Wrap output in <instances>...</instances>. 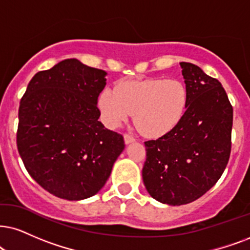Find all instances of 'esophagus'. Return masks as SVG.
Here are the masks:
<instances>
[{"label": "esophagus", "instance_id": "34e87169", "mask_svg": "<svg viewBox=\"0 0 250 250\" xmlns=\"http://www.w3.org/2000/svg\"><path fill=\"white\" fill-rule=\"evenodd\" d=\"M132 142H135V138L132 137L131 135L125 134V144H129V143H132Z\"/></svg>", "mask_w": 250, "mask_h": 250}]
</instances>
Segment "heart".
Wrapping results in <instances>:
<instances>
[{"label": "heart", "instance_id": "heart-1", "mask_svg": "<svg viewBox=\"0 0 250 250\" xmlns=\"http://www.w3.org/2000/svg\"><path fill=\"white\" fill-rule=\"evenodd\" d=\"M188 105L187 86L179 80L135 81L122 83L100 94L99 107L109 127H118L135 114L136 128L146 137H159L172 130Z\"/></svg>", "mask_w": 250, "mask_h": 250}]
</instances>
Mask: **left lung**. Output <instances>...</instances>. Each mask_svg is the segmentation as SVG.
I'll list each match as a JSON object with an SVG mask.
<instances>
[{"label":"left lung","instance_id":"8db88e82","mask_svg":"<svg viewBox=\"0 0 250 250\" xmlns=\"http://www.w3.org/2000/svg\"><path fill=\"white\" fill-rule=\"evenodd\" d=\"M188 105L172 130L146 147L142 175L154 200L182 205L212 188L225 170L232 146L233 107L216 78L197 65L180 63Z\"/></svg>","mask_w":250,"mask_h":250}]
</instances>
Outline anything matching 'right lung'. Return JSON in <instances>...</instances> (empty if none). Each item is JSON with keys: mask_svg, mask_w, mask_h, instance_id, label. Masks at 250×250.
Instances as JSON below:
<instances>
[{"mask_svg": "<svg viewBox=\"0 0 250 250\" xmlns=\"http://www.w3.org/2000/svg\"><path fill=\"white\" fill-rule=\"evenodd\" d=\"M106 74L68 59L37 72L21 97L18 152L28 174L60 198L96 195L125 148L123 136L98 121Z\"/></svg>", "mask_w": 250, "mask_h": 250, "instance_id": "right-lung-1", "label": "right lung"}]
</instances>
